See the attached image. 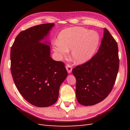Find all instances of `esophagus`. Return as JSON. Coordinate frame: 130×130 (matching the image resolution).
Masks as SVG:
<instances>
[{"label": "esophagus", "instance_id": "34e87169", "mask_svg": "<svg viewBox=\"0 0 130 130\" xmlns=\"http://www.w3.org/2000/svg\"><path fill=\"white\" fill-rule=\"evenodd\" d=\"M66 69H67V72H68V73H70L72 72V66L71 65L67 64L66 66Z\"/></svg>", "mask_w": 130, "mask_h": 130}]
</instances>
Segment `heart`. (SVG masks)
Instances as JSON below:
<instances>
[{
  "label": "heart",
  "instance_id": "1",
  "mask_svg": "<svg viewBox=\"0 0 130 130\" xmlns=\"http://www.w3.org/2000/svg\"><path fill=\"white\" fill-rule=\"evenodd\" d=\"M99 42V36L95 32L84 27H74L61 31L54 49L60 56H64L72 49L73 61L77 63H84L93 57Z\"/></svg>",
  "mask_w": 130,
  "mask_h": 130
}]
</instances>
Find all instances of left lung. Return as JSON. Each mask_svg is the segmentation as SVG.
I'll return each mask as SVG.
<instances>
[{
    "instance_id": "left-lung-1",
    "label": "left lung",
    "mask_w": 130,
    "mask_h": 130,
    "mask_svg": "<svg viewBox=\"0 0 130 130\" xmlns=\"http://www.w3.org/2000/svg\"><path fill=\"white\" fill-rule=\"evenodd\" d=\"M119 66L117 43L105 28L98 53L90 60L73 69L78 103L89 106L104 100L113 89Z\"/></svg>"
}]
</instances>
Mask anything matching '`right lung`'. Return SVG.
I'll return each instance as SVG.
<instances>
[{
	"label": "right lung",
	"mask_w": 130,
	"mask_h": 130,
	"mask_svg": "<svg viewBox=\"0 0 130 130\" xmlns=\"http://www.w3.org/2000/svg\"><path fill=\"white\" fill-rule=\"evenodd\" d=\"M53 23L32 26L19 33L11 48V72L23 97L37 107L56 102L61 85L67 76L64 63L53 60L50 46L41 41Z\"/></svg>",
	"instance_id": "right-lung-1"
}]
</instances>
